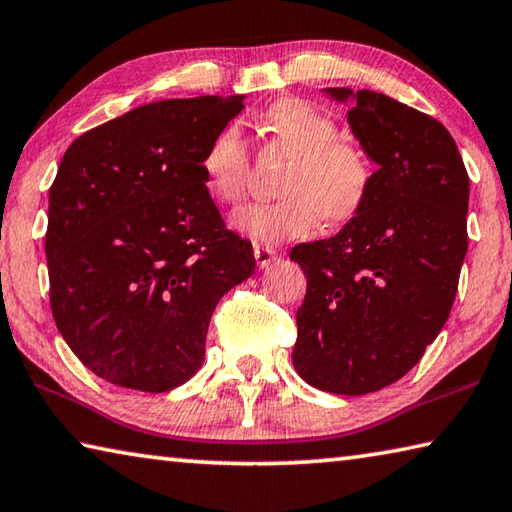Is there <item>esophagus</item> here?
<instances>
[{
  "label": "esophagus",
  "instance_id": "obj_1",
  "mask_svg": "<svg viewBox=\"0 0 512 512\" xmlns=\"http://www.w3.org/2000/svg\"><path fill=\"white\" fill-rule=\"evenodd\" d=\"M277 257L275 250L271 246H264V244H255V259H257V266L259 268H266L268 264L273 262Z\"/></svg>",
  "mask_w": 512,
  "mask_h": 512
}]
</instances>
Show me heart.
Here are the masks:
<instances>
[{"label":"heart","mask_w":512,"mask_h":512,"mask_svg":"<svg viewBox=\"0 0 512 512\" xmlns=\"http://www.w3.org/2000/svg\"><path fill=\"white\" fill-rule=\"evenodd\" d=\"M273 151L287 155L277 171V201L248 205L235 214L244 235L266 244L307 237L323 216L348 223L368 203L375 167L359 144L339 137V124L305 99H282L262 115ZM205 185L216 201L237 205L250 187V149L237 124L214 135L201 160Z\"/></svg>","instance_id":"obj_1"}]
</instances>
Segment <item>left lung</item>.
<instances>
[{
	"label": "left lung",
	"instance_id": "left-lung-1",
	"mask_svg": "<svg viewBox=\"0 0 512 512\" xmlns=\"http://www.w3.org/2000/svg\"><path fill=\"white\" fill-rule=\"evenodd\" d=\"M354 97L352 133L379 164L339 235L291 250L307 275L293 366L309 386L366 395L402 379L452 311L467 253V178L447 128L381 92Z\"/></svg>",
	"mask_w": 512,
	"mask_h": 512
}]
</instances>
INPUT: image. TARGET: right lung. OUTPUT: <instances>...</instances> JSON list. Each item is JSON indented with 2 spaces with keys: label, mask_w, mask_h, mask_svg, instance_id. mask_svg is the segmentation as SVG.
Here are the masks:
<instances>
[{
  "label": "right lung",
  "mask_w": 512,
  "mask_h": 512,
  "mask_svg": "<svg viewBox=\"0 0 512 512\" xmlns=\"http://www.w3.org/2000/svg\"><path fill=\"white\" fill-rule=\"evenodd\" d=\"M235 97L146 103L83 133L49 187V305L85 368L115 386L171 391L205 359L212 311L255 271L201 160L244 110Z\"/></svg>",
  "instance_id": "1"
}]
</instances>
